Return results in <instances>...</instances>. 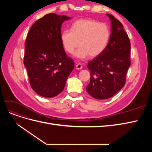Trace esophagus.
I'll list each match as a JSON object with an SVG mask.
<instances>
[{
  "mask_svg": "<svg viewBox=\"0 0 152 152\" xmlns=\"http://www.w3.org/2000/svg\"><path fill=\"white\" fill-rule=\"evenodd\" d=\"M76 68L77 69V70H81V69L82 68V66L81 64H80V63L77 64V65H76Z\"/></svg>",
  "mask_w": 152,
  "mask_h": 152,
  "instance_id": "esophagus-1",
  "label": "esophagus"
}]
</instances>
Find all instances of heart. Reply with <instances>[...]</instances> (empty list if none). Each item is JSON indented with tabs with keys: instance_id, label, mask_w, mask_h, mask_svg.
<instances>
[{
	"instance_id": "b5f03b06",
	"label": "heart",
	"mask_w": 152,
	"mask_h": 152,
	"mask_svg": "<svg viewBox=\"0 0 152 152\" xmlns=\"http://www.w3.org/2000/svg\"><path fill=\"white\" fill-rule=\"evenodd\" d=\"M110 38V31L107 25L90 19L75 21L71 30H64L61 34L63 45L68 53L74 52L79 42L80 47L75 53L79 59H85L89 55L91 58L99 56L107 48Z\"/></svg>"
}]
</instances>
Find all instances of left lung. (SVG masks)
Wrapping results in <instances>:
<instances>
[{"label": "left lung", "mask_w": 152, "mask_h": 152, "mask_svg": "<svg viewBox=\"0 0 152 152\" xmlns=\"http://www.w3.org/2000/svg\"><path fill=\"white\" fill-rule=\"evenodd\" d=\"M112 33L104 51L88 63L90 83L87 92L94 98H110L126 84V74L131 61V43L122 24L112 15Z\"/></svg>", "instance_id": "1"}]
</instances>
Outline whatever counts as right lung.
Returning a JSON list of instances; mask_svg holds the SVG:
<instances>
[{"instance_id":"right-lung-1","label":"right lung","mask_w":152,"mask_h":152,"mask_svg":"<svg viewBox=\"0 0 152 152\" xmlns=\"http://www.w3.org/2000/svg\"><path fill=\"white\" fill-rule=\"evenodd\" d=\"M70 18L49 13L36 21L25 42L23 62L30 86L41 96L52 98L63 90L74 62L61 40V26Z\"/></svg>"}]
</instances>
